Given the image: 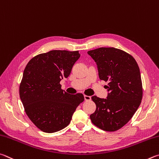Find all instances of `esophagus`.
Instances as JSON below:
<instances>
[{
    "mask_svg": "<svg viewBox=\"0 0 159 159\" xmlns=\"http://www.w3.org/2000/svg\"><path fill=\"white\" fill-rule=\"evenodd\" d=\"M91 99V96L84 95V100H85V101H90Z\"/></svg>",
    "mask_w": 159,
    "mask_h": 159,
    "instance_id": "esophagus-1",
    "label": "esophagus"
}]
</instances>
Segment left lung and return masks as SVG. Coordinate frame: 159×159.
<instances>
[{
    "mask_svg": "<svg viewBox=\"0 0 159 159\" xmlns=\"http://www.w3.org/2000/svg\"><path fill=\"white\" fill-rule=\"evenodd\" d=\"M87 53L96 63L100 80L108 82L107 98L91 97L96 110L90 119L101 129L115 131L130 121L141 103L140 68L131 55L114 47H101Z\"/></svg>",
    "mask_w": 159,
    "mask_h": 159,
    "instance_id": "obj_1",
    "label": "left lung"
}]
</instances>
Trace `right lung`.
<instances>
[{
  "label": "right lung",
  "instance_id": "1",
  "mask_svg": "<svg viewBox=\"0 0 159 159\" xmlns=\"http://www.w3.org/2000/svg\"><path fill=\"white\" fill-rule=\"evenodd\" d=\"M80 57L78 51L52 50L31 58L24 69L19 96L27 116L43 132L66 127L84 101L82 93H68L60 84Z\"/></svg>",
  "mask_w": 159,
  "mask_h": 159
}]
</instances>
